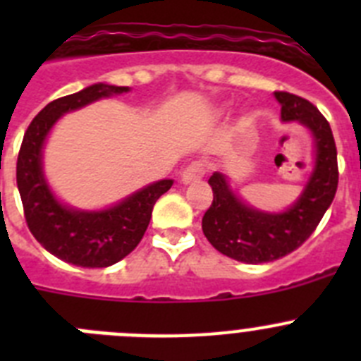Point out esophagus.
<instances>
[{"label": "esophagus", "instance_id": "obj_1", "mask_svg": "<svg viewBox=\"0 0 361 361\" xmlns=\"http://www.w3.org/2000/svg\"><path fill=\"white\" fill-rule=\"evenodd\" d=\"M204 171H206V168H204L202 162H193V164H190L188 168H184V171L180 173V183H183L184 186L199 183L200 178L204 177Z\"/></svg>", "mask_w": 361, "mask_h": 361}]
</instances>
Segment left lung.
<instances>
[{"label":"left lung","mask_w":361,"mask_h":361,"mask_svg":"<svg viewBox=\"0 0 361 361\" xmlns=\"http://www.w3.org/2000/svg\"><path fill=\"white\" fill-rule=\"evenodd\" d=\"M282 123L302 124L311 135V173L300 195L282 212L245 202L224 171L209 177L213 202L204 213L202 231L226 257L244 264L273 262L304 244L329 209L338 188L336 146L329 123L309 101L275 92Z\"/></svg>","instance_id":"1"}]
</instances>
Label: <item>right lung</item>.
<instances>
[{
    "label": "right lung",
    "instance_id": "1",
    "mask_svg": "<svg viewBox=\"0 0 361 361\" xmlns=\"http://www.w3.org/2000/svg\"><path fill=\"white\" fill-rule=\"evenodd\" d=\"M130 90V86L95 82L75 94L56 99L34 117L23 137L16 178L25 219L36 240L63 262L81 267H108L123 260L141 242L159 197L173 184L171 178H162L106 208L82 209L63 202L44 175V145L57 121L99 99Z\"/></svg>",
    "mask_w": 361,
    "mask_h": 361
}]
</instances>
